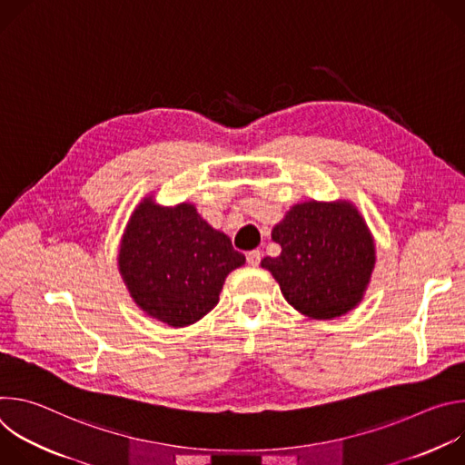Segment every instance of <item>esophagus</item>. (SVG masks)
I'll list each match as a JSON object with an SVG mask.
<instances>
[{
  "mask_svg": "<svg viewBox=\"0 0 465 465\" xmlns=\"http://www.w3.org/2000/svg\"><path fill=\"white\" fill-rule=\"evenodd\" d=\"M261 257H262V253L259 250H252V252L246 253V261H248L250 267H257V264L261 262Z\"/></svg>",
  "mask_w": 465,
  "mask_h": 465,
  "instance_id": "34e87169",
  "label": "esophagus"
}]
</instances>
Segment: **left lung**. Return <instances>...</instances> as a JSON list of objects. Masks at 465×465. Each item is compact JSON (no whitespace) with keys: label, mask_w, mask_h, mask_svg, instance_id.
I'll return each instance as SVG.
<instances>
[{"label":"left lung","mask_w":465,"mask_h":465,"mask_svg":"<svg viewBox=\"0 0 465 465\" xmlns=\"http://www.w3.org/2000/svg\"><path fill=\"white\" fill-rule=\"evenodd\" d=\"M282 246L261 267L280 283L285 300L314 320H333L353 311L364 298L373 269L375 241L346 198L294 204L272 228Z\"/></svg>","instance_id":"obj_1"}]
</instances>
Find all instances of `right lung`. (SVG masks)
<instances>
[{
  "instance_id": "right-lung-1",
  "label": "right lung",
  "mask_w": 465,
  "mask_h": 465,
  "mask_svg": "<svg viewBox=\"0 0 465 465\" xmlns=\"http://www.w3.org/2000/svg\"><path fill=\"white\" fill-rule=\"evenodd\" d=\"M230 237L194 204L162 206L145 194L119 241L117 267L130 298L151 318L187 327L217 303L228 274L244 264Z\"/></svg>"
}]
</instances>
